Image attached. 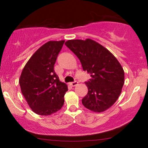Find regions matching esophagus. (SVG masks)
Segmentation results:
<instances>
[{
  "mask_svg": "<svg viewBox=\"0 0 148 148\" xmlns=\"http://www.w3.org/2000/svg\"><path fill=\"white\" fill-rule=\"evenodd\" d=\"M77 84H78V82H71V83H70L71 86H73V87H75V86H77Z\"/></svg>",
  "mask_w": 148,
  "mask_h": 148,
  "instance_id": "1",
  "label": "esophagus"
}]
</instances>
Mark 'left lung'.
I'll return each instance as SVG.
<instances>
[{"instance_id": "obj_1", "label": "left lung", "mask_w": 148, "mask_h": 148, "mask_svg": "<svg viewBox=\"0 0 148 148\" xmlns=\"http://www.w3.org/2000/svg\"><path fill=\"white\" fill-rule=\"evenodd\" d=\"M65 45L77 56L83 69L92 77L86 82L88 92L82 99L83 105L96 112L110 108L119 98L125 83L120 62L108 49L89 38L68 40Z\"/></svg>"}]
</instances>
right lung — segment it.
Here are the masks:
<instances>
[{
    "label": "right lung",
    "mask_w": 148,
    "mask_h": 148,
    "mask_svg": "<svg viewBox=\"0 0 148 148\" xmlns=\"http://www.w3.org/2000/svg\"><path fill=\"white\" fill-rule=\"evenodd\" d=\"M64 42V40L46 42L31 56L21 72L19 79L21 93L37 114L50 115L64 104L67 86L60 82L54 71Z\"/></svg>",
    "instance_id": "obj_1"
}]
</instances>
